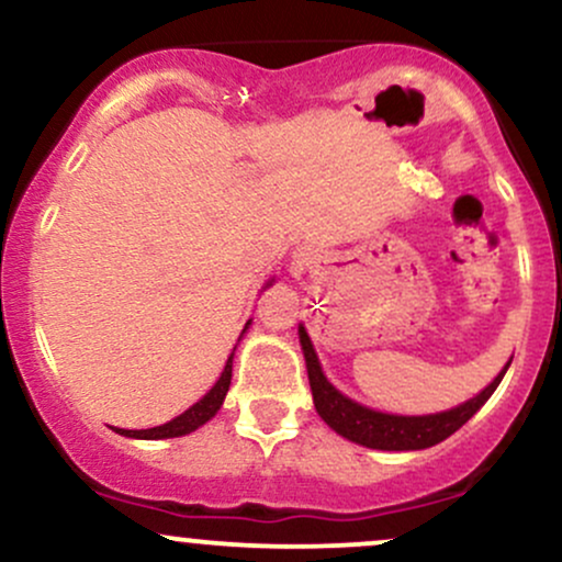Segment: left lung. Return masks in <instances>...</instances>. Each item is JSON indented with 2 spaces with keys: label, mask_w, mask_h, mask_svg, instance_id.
<instances>
[{
  "label": "left lung",
  "mask_w": 562,
  "mask_h": 562,
  "mask_svg": "<svg viewBox=\"0 0 562 562\" xmlns=\"http://www.w3.org/2000/svg\"><path fill=\"white\" fill-rule=\"evenodd\" d=\"M299 340L303 359H306L308 385H312L317 415L330 425L338 436L359 443V447L380 451H417L441 443L443 438H449L454 430H460L462 425L488 402V396H492L496 385L502 383L509 362H513V357H509V362L502 367L499 375H496L486 389L475 393L468 402L451 406V409L434 412V415H393V412H380L372 409V406L353 402L346 393L335 389L325 372H322L319 357L317 351H314L312 338H308L306 327L303 325H299Z\"/></svg>",
  "instance_id": "8db88e82"
}]
</instances>
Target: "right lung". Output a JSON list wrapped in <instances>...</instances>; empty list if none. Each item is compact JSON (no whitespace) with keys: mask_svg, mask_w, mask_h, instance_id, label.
I'll return each instance as SVG.
<instances>
[{"mask_svg":"<svg viewBox=\"0 0 562 562\" xmlns=\"http://www.w3.org/2000/svg\"><path fill=\"white\" fill-rule=\"evenodd\" d=\"M272 282L274 280H269L263 288H269ZM248 327H250V319L245 322V330H248ZM243 333H240V338H243ZM232 359H235V351L229 353L227 364H224V372L218 375L216 383L211 385V391L205 393L203 398H198V402L192 404L190 409H184L179 417H173V420L164 423V425H156V428H145V430L115 428V434L126 436V438H139V441H158V438H179V436L192 434V430H198L200 425L209 423L211 417H214L216 412L222 409L224 398H227V391H229V383H232Z\"/></svg>","mask_w":562,"mask_h":562,"instance_id":"add662e5","label":"right lung"}]
</instances>
